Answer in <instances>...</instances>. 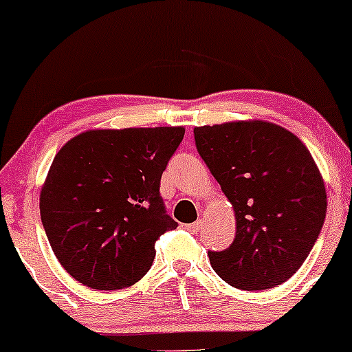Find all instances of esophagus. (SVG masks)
I'll return each instance as SVG.
<instances>
[{"label":"esophagus","instance_id":"34e87169","mask_svg":"<svg viewBox=\"0 0 352 352\" xmlns=\"http://www.w3.org/2000/svg\"><path fill=\"white\" fill-rule=\"evenodd\" d=\"M200 229H202V220H197V222L188 223V226H187V230H188V232H192V234H197Z\"/></svg>","mask_w":352,"mask_h":352}]
</instances>
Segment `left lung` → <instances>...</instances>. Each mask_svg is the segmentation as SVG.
<instances>
[{
  "label": "left lung",
  "mask_w": 352,
  "mask_h": 352,
  "mask_svg": "<svg viewBox=\"0 0 352 352\" xmlns=\"http://www.w3.org/2000/svg\"><path fill=\"white\" fill-rule=\"evenodd\" d=\"M195 145L235 212L229 249L208 250L212 269L242 291L285 283L304 264L326 219V187L306 145L274 123L194 129Z\"/></svg>",
  "instance_id": "obj_1"
}]
</instances>
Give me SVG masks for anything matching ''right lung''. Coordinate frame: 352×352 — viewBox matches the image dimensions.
<instances>
[{"label":"right lung","instance_id":"add662e5","mask_svg":"<svg viewBox=\"0 0 352 352\" xmlns=\"http://www.w3.org/2000/svg\"><path fill=\"white\" fill-rule=\"evenodd\" d=\"M184 133L182 126L88 130L61 146L40 214L73 279L115 291L148 272L157 239L179 226L165 210L160 179Z\"/></svg>","mask_w":352,"mask_h":352}]
</instances>
